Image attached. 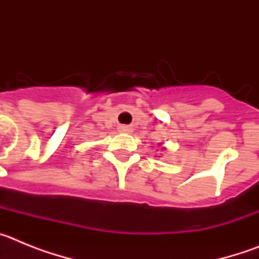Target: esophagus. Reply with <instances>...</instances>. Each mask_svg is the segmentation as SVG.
I'll use <instances>...</instances> for the list:
<instances>
[{"label":"esophagus","mask_w":259,"mask_h":259,"mask_svg":"<svg viewBox=\"0 0 259 259\" xmlns=\"http://www.w3.org/2000/svg\"><path fill=\"white\" fill-rule=\"evenodd\" d=\"M119 132H124V134H130V132H132V128L128 127V125H120V127H119Z\"/></svg>","instance_id":"esophagus-1"}]
</instances>
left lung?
I'll use <instances>...</instances> for the list:
<instances>
[{
    "instance_id": "1",
    "label": "left lung",
    "mask_w": 259,
    "mask_h": 259,
    "mask_svg": "<svg viewBox=\"0 0 259 259\" xmlns=\"http://www.w3.org/2000/svg\"><path fill=\"white\" fill-rule=\"evenodd\" d=\"M164 149V148H162V150H163Z\"/></svg>"
}]
</instances>
